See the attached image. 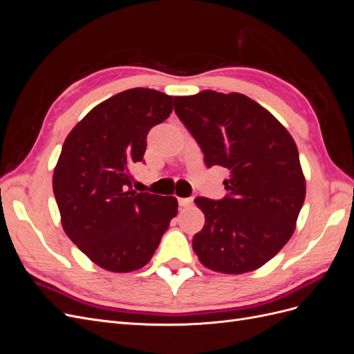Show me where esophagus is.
Here are the masks:
<instances>
[{
    "instance_id": "esophagus-1",
    "label": "esophagus",
    "mask_w": 354,
    "mask_h": 354,
    "mask_svg": "<svg viewBox=\"0 0 354 354\" xmlns=\"http://www.w3.org/2000/svg\"><path fill=\"white\" fill-rule=\"evenodd\" d=\"M178 203L181 208H189L194 203V198H178Z\"/></svg>"
}]
</instances>
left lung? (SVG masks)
I'll list each match as a JSON object with an SVG mask.
<instances>
[{
	"instance_id": "left-lung-1",
	"label": "left lung",
	"mask_w": 354,
	"mask_h": 354,
	"mask_svg": "<svg viewBox=\"0 0 354 354\" xmlns=\"http://www.w3.org/2000/svg\"><path fill=\"white\" fill-rule=\"evenodd\" d=\"M174 111L205 164L230 171L224 180L226 198L195 199L205 224L194 236V251L214 272L257 270L291 239L304 203L306 178L294 138L269 111L241 93L178 95Z\"/></svg>"
}]
</instances>
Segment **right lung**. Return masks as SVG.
Listing matches in <instances>:
<instances>
[{
  "instance_id": "1",
  "label": "right lung",
  "mask_w": 354,
  "mask_h": 354,
  "mask_svg": "<svg viewBox=\"0 0 354 354\" xmlns=\"http://www.w3.org/2000/svg\"><path fill=\"white\" fill-rule=\"evenodd\" d=\"M173 106V95L125 90L93 108L63 143L53 173L62 226L104 270L142 269L177 216L174 196L137 194L130 173L143 160L149 130L164 122Z\"/></svg>"
}]
</instances>
